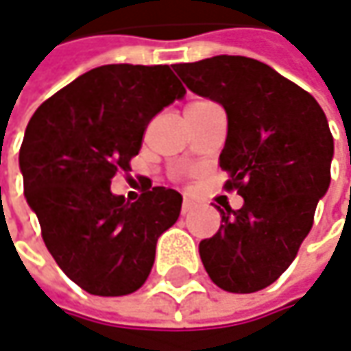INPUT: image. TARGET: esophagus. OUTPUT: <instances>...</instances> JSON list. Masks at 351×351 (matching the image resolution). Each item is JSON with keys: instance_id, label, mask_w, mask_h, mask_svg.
Segmentation results:
<instances>
[{"instance_id": "obj_1", "label": "esophagus", "mask_w": 351, "mask_h": 351, "mask_svg": "<svg viewBox=\"0 0 351 351\" xmlns=\"http://www.w3.org/2000/svg\"><path fill=\"white\" fill-rule=\"evenodd\" d=\"M193 207H195V203H193V201H189V199H184L180 210H182V215H186V213H191V210H193Z\"/></svg>"}]
</instances>
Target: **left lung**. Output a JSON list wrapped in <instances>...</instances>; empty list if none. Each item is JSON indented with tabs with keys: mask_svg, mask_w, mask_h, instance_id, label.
Here are the masks:
<instances>
[{
	"mask_svg": "<svg viewBox=\"0 0 351 351\" xmlns=\"http://www.w3.org/2000/svg\"><path fill=\"white\" fill-rule=\"evenodd\" d=\"M199 96L227 112L219 167L225 191L243 207L221 210V227L199 245L215 285L229 293L265 289L291 265L330 186L334 136L315 98L267 64L245 56H215L176 64Z\"/></svg>",
	"mask_w": 351,
	"mask_h": 351,
	"instance_id": "left-lung-1",
	"label": "left lung"
}]
</instances>
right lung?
<instances>
[{
	"instance_id": "1",
	"label": "right lung",
	"mask_w": 351,
	"mask_h": 351,
	"mask_svg": "<svg viewBox=\"0 0 351 351\" xmlns=\"http://www.w3.org/2000/svg\"><path fill=\"white\" fill-rule=\"evenodd\" d=\"M184 92L169 66H100L48 98L25 128L19 169L27 205L60 269L92 295L141 289L156 241L180 215L173 189L148 182L128 203L110 182L130 171L148 122Z\"/></svg>"
}]
</instances>
